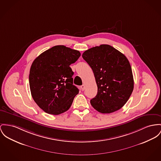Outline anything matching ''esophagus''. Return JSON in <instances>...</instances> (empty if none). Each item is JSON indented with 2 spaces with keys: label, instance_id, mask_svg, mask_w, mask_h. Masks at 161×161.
<instances>
[{
  "label": "esophagus",
  "instance_id": "esophagus-1",
  "mask_svg": "<svg viewBox=\"0 0 161 161\" xmlns=\"http://www.w3.org/2000/svg\"><path fill=\"white\" fill-rule=\"evenodd\" d=\"M80 88L82 90V91H84L85 90V85H82L80 86Z\"/></svg>",
  "mask_w": 161,
  "mask_h": 161
}]
</instances>
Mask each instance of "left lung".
<instances>
[{"instance_id": "1", "label": "left lung", "mask_w": 161, "mask_h": 161, "mask_svg": "<svg viewBox=\"0 0 161 161\" xmlns=\"http://www.w3.org/2000/svg\"><path fill=\"white\" fill-rule=\"evenodd\" d=\"M82 56L92 69L97 86V96L90 100L92 106L102 114L120 109L134 89L132 69L126 57L108 44L92 47Z\"/></svg>"}]
</instances>
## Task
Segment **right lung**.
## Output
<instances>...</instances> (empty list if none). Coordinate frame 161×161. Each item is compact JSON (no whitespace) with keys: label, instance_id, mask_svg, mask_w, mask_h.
Returning a JSON list of instances; mask_svg holds the SVG:
<instances>
[{"label":"right lung","instance_id":"right-lung-1","mask_svg":"<svg viewBox=\"0 0 161 161\" xmlns=\"http://www.w3.org/2000/svg\"><path fill=\"white\" fill-rule=\"evenodd\" d=\"M80 56L79 51L55 46L37 57L31 65L29 85L36 104L45 112L59 115L72 104L79 89L73 85L69 65Z\"/></svg>","mask_w":161,"mask_h":161}]
</instances>
